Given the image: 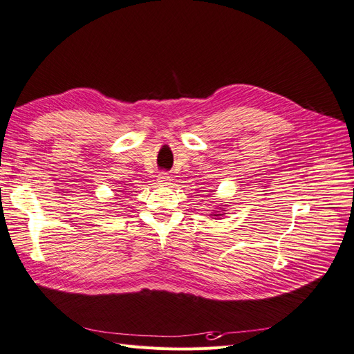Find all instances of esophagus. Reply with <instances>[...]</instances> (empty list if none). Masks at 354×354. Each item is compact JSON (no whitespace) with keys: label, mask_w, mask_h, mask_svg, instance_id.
I'll return each instance as SVG.
<instances>
[{"label":"esophagus","mask_w":354,"mask_h":354,"mask_svg":"<svg viewBox=\"0 0 354 354\" xmlns=\"http://www.w3.org/2000/svg\"><path fill=\"white\" fill-rule=\"evenodd\" d=\"M170 180H172V179H170L169 174H160V175H158V178H157V182L160 185H169Z\"/></svg>","instance_id":"esophagus-1"}]
</instances>
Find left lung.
Masks as SVG:
<instances>
[{"label": "left lung", "instance_id": "left-lung-1", "mask_svg": "<svg viewBox=\"0 0 354 354\" xmlns=\"http://www.w3.org/2000/svg\"><path fill=\"white\" fill-rule=\"evenodd\" d=\"M222 209V207H221ZM221 209H218V210H221ZM213 216H222V213H219V212H214V214Z\"/></svg>", "mask_w": 354, "mask_h": 354}]
</instances>
